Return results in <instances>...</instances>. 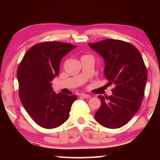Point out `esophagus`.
I'll return each instance as SVG.
<instances>
[{"label":"esophagus","instance_id":"34e87169","mask_svg":"<svg viewBox=\"0 0 160 160\" xmlns=\"http://www.w3.org/2000/svg\"><path fill=\"white\" fill-rule=\"evenodd\" d=\"M81 96L85 97V98H90L91 96L89 95V94H81Z\"/></svg>","mask_w":160,"mask_h":160}]
</instances>
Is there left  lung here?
Listing matches in <instances>:
<instances>
[{"mask_svg":"<svg viewBox=\"0 0 160 160\" xmlns=\"http://www.w3.org/2000/svg\"><path fill=\"white\" fill-rule=\"evenodd\" d=\"M88 44L104 58V76L115 85L112 96L98 97L102 104L94 118L106 128H120L141 106L148 80L144 61L135 46L121 40L108 39Z\"/></svg>","mask_w":160,"mask_h":160,"instance_id":"obj_1","label":"left lung"}]
</instances>
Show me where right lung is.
Returning a JSON list of instances; mask_svg holds the SVG:
<instances>
[{"mask_svg":"<svg viewBox=\"0 0 160 160\" xmlns=\"http://www.w3.org/2000/svg\"><path fill=\"white\" fill-rule=\"evenodd\" d=\"M75 46L60 42L35 44L19 65L17 76L20 101L34 121L44 128H54L66 122L77 96L56 94L51 81L59 73L62 58Z\"/></svg>","mask_w":160,"mask_h":160,"instance_id":"1","label":"right lung"}]
</instances>
